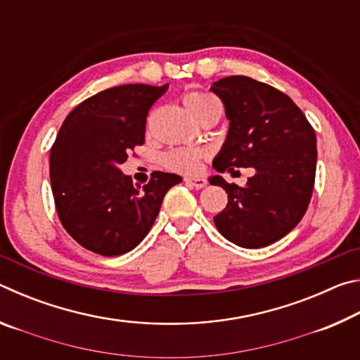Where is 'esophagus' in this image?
I'll return each instance as SVG.
<instances>
[{"instance_id":"obj_1","label":"esophagus","mask_w":360,"mask_h":360,"mask_svg":"<svg viewBox=\"0 0 360 360\" xmlns=\"http://www.w3.org/2000/svg\"><path fill=\"white\" fill-rule=\"evenodd\" d=\"M184 181L187 182V184H191L192 187L195 188H203L206 186V179L202 178V176H186Z\"/></svg>"}]
</instances>
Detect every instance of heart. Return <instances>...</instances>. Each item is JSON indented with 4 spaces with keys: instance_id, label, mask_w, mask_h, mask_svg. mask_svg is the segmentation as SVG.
<instances>
[{
    "instance_id": "heart-1",
    "label": "heart",
    "mask_w": 360,
    "mask_h": 360,
    "mask_svg": "<svg viewBox=\"0 0 360 360\" xmlns=\"http://www.w3.org/2000/svg\"><path fill=\"white\" fill-rule=\"evenodd\" d=\"M184 105L195 119L202 114L205 109L212 105H217V101L211 95L205 92H188L184 95ZM203 158V150L198 148H176L168 150L163 155V163L168 169L178 173H195L198 172L200 162Z\"/></svg>"
}]
</instances>
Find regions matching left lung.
Instances as JSON below:
<instances>
[{"label":"left lung","mask_w":360,"mask_h":360,"mask_svg":"<svg viewBox=\"0 0 360 360\" xmlns=\"http://www.w3.org/2000/svg\"><path fill=\"white\" fill-rule=\"evenodd\" d=\"M211 92L222 100L230 122L212 167L219 173L255 172L245 187L211 176L210 184L229 193L214 224L236 246H268L288 235L307 212L318 160L314 130L288 95L252 77L219 79Z\"/></svg>","instance_id":"left-lung-1"}]
</instances>
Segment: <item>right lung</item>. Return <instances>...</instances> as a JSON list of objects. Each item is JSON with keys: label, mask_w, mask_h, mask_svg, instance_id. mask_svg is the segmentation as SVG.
<instances>
[{"label": "right lung", "mask_w": 360, "mask_h": 360, "mask_svg": "<svg viewBox=\"0 0 360 360\" xmlns=\"http://www.w3.org/2000/svg\"><path fill=\"white\" fill-rule=\"evenodd\" d=\"M146 84L112 87L66 115L51 149V186L65 230L89 251L112 257L135 249L154 224L165 193L182 181L154 172L143 187L120 172L144 143L150 106L167 92Z\"/></svg>", "instance_id": "right-lung-1"}]
</instances>
